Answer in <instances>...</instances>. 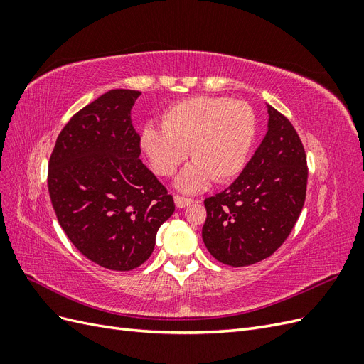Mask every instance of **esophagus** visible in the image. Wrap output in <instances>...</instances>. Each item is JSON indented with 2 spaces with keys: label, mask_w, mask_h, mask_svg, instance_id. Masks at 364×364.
<instances>
[{
  "label": "esophagus",
  "mask_w": 364,
  "mask_h": 364,
  "mask_svg": "<svg viewBox=\"0 0 364 364\" xmlns=\"http://www.w3.org/2000/svg\"><path fill=\"white\" fill-rule=\"evenodd\" d=\"M193 199H188V197H182V196H174V203L178 208H185L188 206L190 203H193Z\"/></svg>",
  "instance_id": "esophagus-1"
}]
</instances>
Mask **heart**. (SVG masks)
Segmentation results:
<instances>
[{
  "label": "heart",
  "instance_id": "1",
  "mask_svg": "<svg viewBox=\"0 0 364 364\" xmlns=\"http://www.w3.org/2000/svg\"><path fill=\"white\" fill-rule=\"evenodd\" d=\"M255 138V115L247 103L225 97L196 95L170 106L162 127L146 124L139 146L153 171L170 178L186 161H194L176 185L194 193L215 181L228 182L243 170Z\"/></svg>",
  "mask_w": 364,
  "mask_h": 364
}]
</instances>
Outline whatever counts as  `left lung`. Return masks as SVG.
I'll use <instances>...</instances> for the list:
<instances>
[{
  "instance_id": "obj_1",
  "label": "left lung",
  "mask_w": 364,
  "mask_h": 364,
  "mask_svg": "<svg viewBox=\"0 0 364 364\" xmlns=\"http://www.w3.org/2000/svg\"><path fill=\"white\" fill-rule=\"evenodd\" d=\"M267 134L228 188L205 199L202 238L211 255L232 267L269 258L287 237L305 203L308 167L293 124L267 105Z\"/></svg>"
}]
</instances>
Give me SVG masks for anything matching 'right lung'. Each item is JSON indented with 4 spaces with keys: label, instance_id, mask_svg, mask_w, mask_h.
<instances>
[{
    "label": "right lung",
    "instance_id": "add662e5",
    "mask_svg": "<svg viewBox=\"0 0 364 364\" xmlns=\"http://www.w3.org/2000/svg\"><path fill=\"white\" fill-rule=\"evenodd\" d=\"M139 91L112 90L71 117L48 162L59 225L82 255L109 270L147 261L173 196L139 159L130 111Z\"/></svg>",
    "mask_w": 364,
    "mask_h": 364
}]
</instances>
